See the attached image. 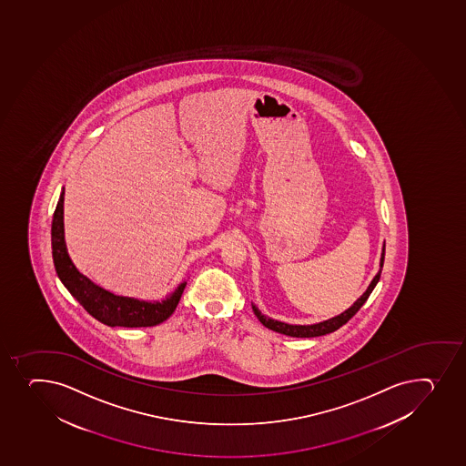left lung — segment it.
<instances>
[{"instance_id": "left-lung-1", "label": "left lung", "mask_w": 466, "mask_h": 466, "mask_svg": "<svg viewBox=\"0 0 466 466\" xmlns=\"http://www.w3.org/2000/svg\"><path fill=\"white\" fill-rule=\"evenodd\" d=\"M384 258L385 245L384 249H382V257H380V272L376 274L369 289L365 290L364 295L358 298V301H356L350 309H347L346 312L338 315V317L331 318V319H327V321L319 322V324H312V326H290V324H286V322L275 321V319L264 317L255 306L252 309H254L255 315H257L259 322H261L264 327H268L270 330L283 333V335L293 336V338H313V336L327 335V333L338 330V329L344 326L347 321H350L351 318L355 317L356 312L362 308V304L369 299L370 293L373 292L374 286L380 281V274H382V266H384Z\"/></svg>"}]
</instances>
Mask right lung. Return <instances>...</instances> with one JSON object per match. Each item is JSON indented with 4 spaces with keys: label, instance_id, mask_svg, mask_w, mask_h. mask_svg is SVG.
I'll return each instance as SVG.
<instances>
[{
    "label": "right lung",
    "instance_id": "add662e5",
    "mask_svg": "<svg viewBox=\"0 0 466 466\" xmlns=\"http://www.w3.org/2000/svg\"><path fill=\"white\" fill-rule=\"evenodd\" d=\"M63 220L64 189L59 196L56 209L53 212V263L59 279L86 312L93 318H96L97 321L110 327L157 326L173 315L187 283L180 284L171 297L160 302L139 301L135 298L119 297V295L106 292L96 284H93L86 277L79 274V270L75 268V264L68 257L66 241H64Z\"/></svg>",
    "mask_w": 466,
    "mask_h": 466
}]
</instances>
